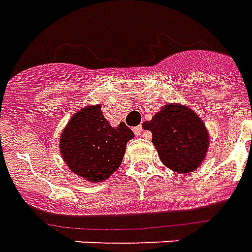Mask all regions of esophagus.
Returning <instances> with one entry per match:
<instances>
[{"label": "esophagus", "mask_w": 252, "mask_h": 252, "mask_svg": "<svg viewBox=\"0 0 252 252\" xmlns=\"http://www.w3.org/2000/svg\"><path fill=\"white\" fill-rule=\"evenodd\" d=\"M133 131H135V133L137 136H141V135H144V131H143V126H136V128H133Z\"/></svg>", "instance_id": "esophagus-1"}]
</instances>
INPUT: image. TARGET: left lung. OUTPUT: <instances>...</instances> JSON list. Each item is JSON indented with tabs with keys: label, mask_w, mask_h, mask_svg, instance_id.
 I'll use <instances>...</instances> for the list:
<instances>
[{
	"label": "left lung",
	"mask_w": 252,
	"mask_h": 252,
	"mask_svg": "<svg viewBox=\"0 0 252 252\" xmlns=\"http://www.w3.org/2000/svg\"><path fill=\"white\" fill-rule=\"evenodd\" d=\"M161 163L173 172H193L200 167L210 147L206 124L191 108L169 102L145 123Z\"/></svg>",
	"instance_id": "left-lung-1"
}]
</instances>
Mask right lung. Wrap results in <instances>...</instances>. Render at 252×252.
<instances>
[{"mask_svg": "<svg viewBox=\"0 0 252 252\" xmlns=\"http://www.w3.org/2000/svg\"><path fill=\"white\" fill-rule=\"evenodd\" d=\"M135 135L121 121L112 126L101 104L87 105L70 117L60 136V154L68 168L91 183L107 180L120 167L126 143Z\"/></svg>", "mask_w": 252, "mask_h": 252, "instance_id": "obj_1", "label": "right lung"}]
</instances>
